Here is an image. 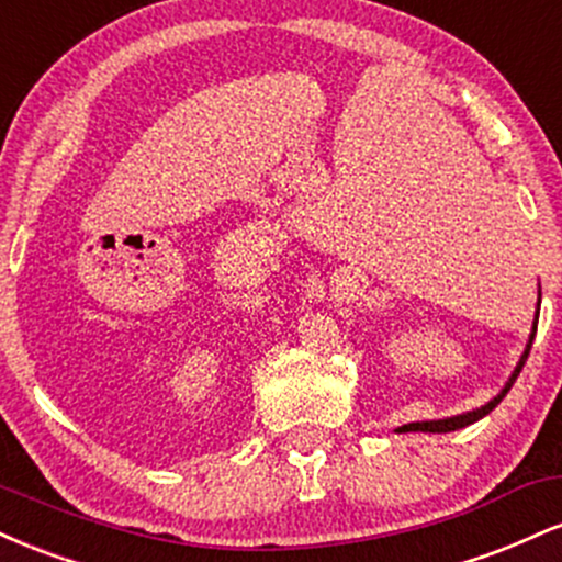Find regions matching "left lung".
Instances as JSON below:
<instances>
[{"instance_id":"left-lung-1","label":"left lung","mask_w":562,"mask_h":562,"mask_svg":"<svg viewBox=\"0 0 562 562\" xmlns=\"http://www.w3.org/2000/svg\"><path fill=\"white\" fill-rule=\"evenodd\" d=\"M539 306H541V288H539V301H537V317H533V325H531V335H528V344H526V348H524V353H520V359H518V364H515V370H513V375L507 378V383L502 385V391L496 393L494 398H488L486 404H481V406H475V409H470V412H462V415H454V417H443V420H423V423H409V425H402V428L398 430H423V434H451V430H460V428H468V425H473V423H479L481 417H486L488 412L494 409L496 404L502 402V398L507 396V391L513 389V383L515 380H518V375H520V370H524V364H526V359H528V351H531V344H533V335H537V319H539Z\"/></svg>"}]
</instances>
